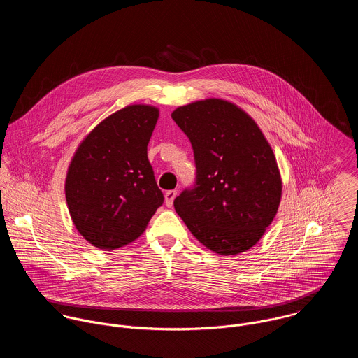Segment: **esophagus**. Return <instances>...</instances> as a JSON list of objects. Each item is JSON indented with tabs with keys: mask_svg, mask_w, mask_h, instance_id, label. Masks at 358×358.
Wrapping results in <instances>:
<instances>
[{
	"mask_svg": "<svg viewBox=\"0 0 358 358\" xmlns=\"http://www.w3.org/2000/svg\"><path fill=\"white\" fill-rule=\"evenodd\" d=\"M176 196H178V192H176V190H168V192L165 193V204H166V206H172L173 200H175Z\"/></svg>",
	"mask_w": 358,
	"mask_h": 358,
	"instance_id": "esophagus-1",
	"label": "esophagus"
}]
</instances>
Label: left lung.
Masks as SVG:
<instances>
[{"mask_svg": "<svg viewBox=\"0 0 358 358\" xmlns=\"http://www.w3.org/2000/svg\"><path fill=\"white\" fill-rule=\"evenodd\" d=\"M173 121L189 138L196 183L173 201L192 234L219 255L245 252L262 238L281 201L274 153L240 107L205 99L178 107Z\"/></svg>", "mask_w": 358, "mask_h": 358, "instance_id": "1", "label": "left lung"}]
</instances>
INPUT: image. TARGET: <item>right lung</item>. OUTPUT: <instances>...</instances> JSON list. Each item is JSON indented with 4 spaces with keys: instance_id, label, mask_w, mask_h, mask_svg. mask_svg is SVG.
I'll return each mask as SVG.
<instances>
[{
    "instance_id": "obj_1",
    "label": "right lung",
    "mask_w": 358,
    "mask_h": 358,
    "mask_svg": "<svg viewBox=\"0 0 358 358\" xmlns=\"http://www.w3.org/2000/svg\"><path fill=\"white\" fill-rule=\"evenodd\" d=\"M158 108L131 104L104 118L69 165L64 193L78 233L99 250L136 240L164 203L148 145Z\"/></svg>"
}]
</instances>
